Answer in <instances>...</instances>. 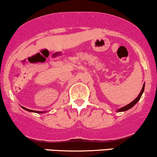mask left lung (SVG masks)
I'll list each match as a JSON object with an SVG mask.
<instances>
[{"label":"left lung","instance_id":"left-lung-1","mask_svg":"<svg viewBox=\"0 0 157 157\" xmlns=\"http://www.w3.org/2000/svg\"><path fill=\"white\" fill-rule=\"evenodd\" d=\"M144 90H145V83H144V84H143V88H142V90H141V92H140V93L139 95H138V96H137V98H136L134 99V100L133 101H132V102H131L130 104H127L126 106H123V107H122V108L118 109L117 110V112H125V111H127V110H128V109H131V108L133 107V106H134V105H135L136 104H137V103L138 102V101H140V98H141V96H142V95H143V92H144Z\"/></svg>","mask_w":157,"mask_h":157}]
</instances>
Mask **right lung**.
<instances>
[{
    "instance_id": "1",
    "label": "right lung",
    "mask_w": 157,
    "mask_h": 157,
    "mask_svg": "<svg viewBox=\"0 0 157 157\" xmlns=\"http://www.w3.org/2000/svg\"><path fill=\"white\" fill-rule=\"evenodd\" d=\"M21 106V107L23 108V109L26 110V111H28V112H35V113H45V112H46V111H45V112H41V111H34V110H31V109H27V108H25V107H24V106Z\"/></svg>"
}]
</instances>
